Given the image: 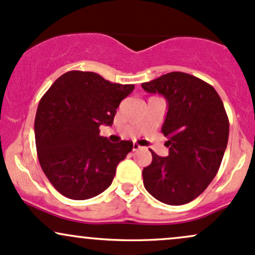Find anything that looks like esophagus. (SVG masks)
Returning <instances> with one entry per match:
<instances>
[{
  "label": "esophagus",
  "instance_id": "obj_1",
  "mask_svg": "<svg viewBox=\"0 0 255 255\" xmlns=\"http://www.w3.org/2000/svg\"><path fill=\"white\" fill-rule=\"evenodd\" d=\"M139 149H141V146H139L138 144H135V142H134V144H133V151H136Z\"/></svg>",
  "mask_w": 255,
  "mask_h": 255
}]
</instances>
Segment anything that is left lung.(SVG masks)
<instances>
[{
  "mask_svg": "<svg viewBox=\"0 0 255 255\" xmlns=\"http://www.w3.org/2000/svg\"><path fill=\"white\" fill-rule=\"evenodd\" d=\"M147 93L161 94L168 104L162 133L169 155L152 150V162L142 169L144 186L156 200L170 206L191 202L219 170L229 139V119L211 85L185 72H169L145 82Z\"/></svg>",
  "mask_w": 255,
  "mask_h": 255,
  "instance_id": "1",
  "label": "left lung"
}]
</instances>
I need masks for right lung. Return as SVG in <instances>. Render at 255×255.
Wrapping results in <instances>:
<instances>
[{"label": "right lung", "instance_id": "right-lung-1", "mask_svg": "<svg viewBox=\"0 0 255 255\" xmlns=\"http://www.w3.org/2000/svg\"><path fill=\"white\" fill-rule=\"evenodd\" d=\"M133 89L134 85L74 70L42 97L35 119L36 149L42 170L61 195L88 200L111 185L133 142H110L99 127L113 125L116 109Z\"/></svg>", "mask_w": 255, "mask_h": 255}]
</instances>
